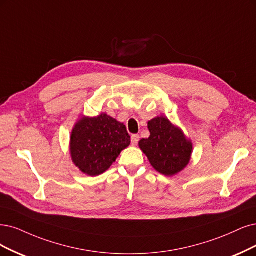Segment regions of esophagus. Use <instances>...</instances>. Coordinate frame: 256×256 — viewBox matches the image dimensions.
<instances>
[{
    "label": "esophagus",
    "mask_w": 256,
    "mask_h": 256,
    "mask_svg": "<svg viewBox=\"0 0 256 256\" xmlns=\"http://www.w3.org/2000/svg\"><path fill=\"white\" fill-rule=\"evenodd\" d=\"M139 135H137V134H134V135H132V137H130V141H132V144L133 146H137L138 144V141H139Z\"/></svg>",
    "instance_id": "1"
}]
</instances>
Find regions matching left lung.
<instances>
[{"label": "left lung", "instance_id": "left-lung-1", "mask_svg": "<svg viewBox=\"0 0 256 256\" xmlns=\"http://www.w3.org/2000/svg\"><path fill=\"white\" fill-rule=\"evenodd\" d=\"M150 137L139 141V148L157 172L174 176L188 164L193 144L182 130L168 118L155 117L148 122Z\"/></svg>", "mask_w": 256, "mask_h": 256}]
</instances>
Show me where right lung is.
<instances>
[{"label": "right lung", "instance_id": "obj_1", "mask_svg": "<svg viewBox=\"0 0 256 256\" xmlns=\"http://www.w3.org/2000/svg\"><path fill=\"white\" fill-rule=\"evenodd\" d=\"M130 144L126 126L101 112L97 117L82 116L74 123L70 153L74 164L83 174L94 177L108 170Z\"/></svg>", "mask_w": 256, "mask_h": 256}]
</instances>
